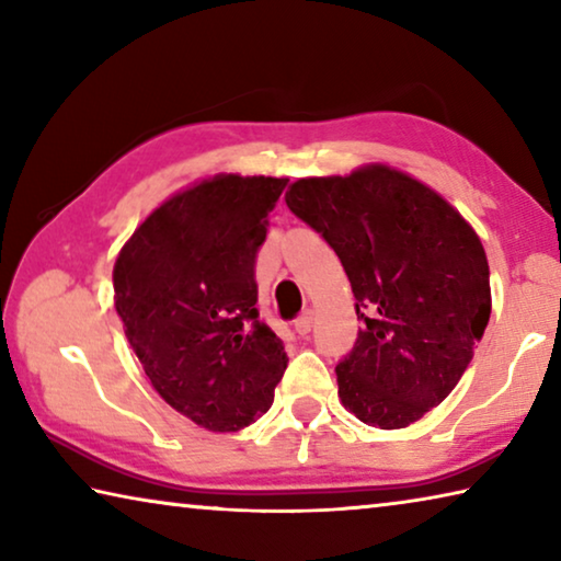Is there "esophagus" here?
I'll list each match as a JSON object with an SVG mask.
<instances>
[{"label":"esophagus","instance_id":"34e87169","mask_svg":"<svg viewBox=\"0 0 561 561\" xmlns=\"http://www.w3.org/2000/svg\"><path fill=\"white\" fill-rule=\"evenodd\" d=\"M311 327H314V314H311V311H304V314H299L297 321H294V331H297L299 336H307Z\"/></svg>","mask_w":561,"mask_h":561}]
</instances>
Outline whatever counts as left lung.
I'll return each instance as SVG.
<instances>
[{
  "label": "left lung",
  "mask_w": 561,
  "mask_h": 561,
  "mask_svg": "<svg viewBox=\"0 0 561 561\" xmlns=\"http://www.w3.org/2000/svg\"><path fill=\"white\" fill-rule=\"evenodd\" d=\"M287 207L346 270L360 319L339 360L358 421L405 428L448 396L490 321V267L472 227L438 193L386 165L297 180Z\"/></svg>",
  "instance_id": "obj_1"
}]
</instances>
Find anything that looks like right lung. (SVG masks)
Segmentation results:
<instances>
[{
  "instance_id": "1",
  "label": "right lung",
  "mask_w": 561,
  "mask_h": 561,
  "mask_svg": "<svg viewBox=\"0 0 561 561\" xmlns=\"http://www.w3.org/2000/svg\"><path fill=\"white\" fill-rule=\"evenodd\" d=\"M289 180L220 175L170 197L123 247L113 291L156 391L215 433L270 411L287 368L257 309L254 264Z\"/></svg>"
}]
</instances>
